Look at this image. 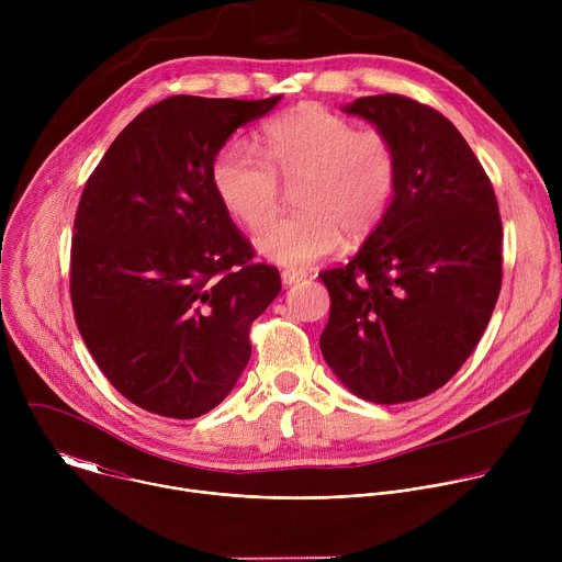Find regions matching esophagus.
Returning <instances> with one entry per match:
<instances>
[{
  "instance_id": "34e87169",
  "label": "esophagus",
  "mask_w": 562,
  "mask_h": 562,
  "mask_svg": "<svg viewBox=\"0 0 562 562\" xmlns=\"http://www.w3.org/2000/svg\"><path fill=\"white\" fill-rule=\"evenodd\" d=\"M282 284H286V286H291V284H297V282H302L304 278H306V273L304 271H295V269H286V271H282Z\"/></svg>"
}]
</instances>
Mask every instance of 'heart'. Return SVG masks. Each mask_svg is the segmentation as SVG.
<instances>
[{"label": "heart", "mask_w": 562, "mask_h": 562, "mask_svg": "<svg viewBox=\"0 0 562 562\" xmlns=\"http://www.w3.org/2000/svg\"><path fill=\"white\" fill-rule=\"evenodd\" d=\"M265 155L247 142H228L213 159L211 184L222 206L260 228L279 201L280 175L299 182L289 218L267 224L256 249L280 267H308L349 237H362L384 217L397 180V157L380 131L358 126L323 106H300L265 126Z\"/></svg>", "instance_id": "b5f03b06"}]
</instances>
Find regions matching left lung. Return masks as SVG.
Returning a JSON list of instances; mask_svg holds the SVG:
<instances>
[{
    "label": "left lung",
    "mask_w": 562,
    "mask_h": 562,
    "mask_svg": "<svg viewBox=\"0 0 562 562\" xmlns=\"http://www.w3.org/2000/svg\"><path fill=\"white\" fill-rule=\"evenodd\" d=\"M397 157L391 204L353 260L319 273L331 295L319 349L336 378L375 405L440 389L485 334L503 282L494 187L460 131L403 95L342 106Z\"/></svg>",
    "instance_id": "left-lung-1"
}]
</instances>
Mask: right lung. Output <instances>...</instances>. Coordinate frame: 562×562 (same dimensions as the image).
Listing matches in <instances>:
<instances>
[{
  "mask_svg": "<svg viewBox=\"0 0 562 562\" xmlns=\"http://www.w3.org/2000/svg\"><path fill=\"white\" fill-rule=\"evenodd\" d=\"M176 95L109 146L75 215L70 297L93 360L133 405L189 420L235 386L249 327L278 297L276 267L222 206L211 167L226 139L278 106Z\"/></svg>",
  "mask_w": 562,
  "mask_h": 562,
  "instance_id": "obj_1",
  "label": "right lung"
}]
</instances>
